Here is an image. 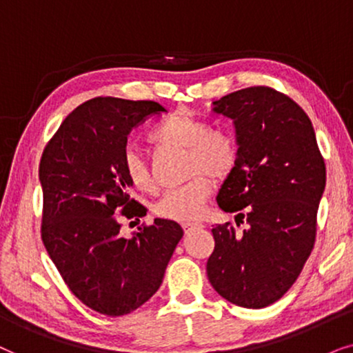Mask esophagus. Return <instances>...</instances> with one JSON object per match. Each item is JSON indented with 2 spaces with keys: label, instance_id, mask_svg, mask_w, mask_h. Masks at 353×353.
I'll list each match as a JSON object with an SVG mask.
<instances>
[{
  "label": "esophagus",
  "instance_id": "esophagus-1",
  "mask_svg": "<svg viewBox=\"0 0 353 353\" xmlns=\"http://www.w3.org/2000/svg\"><path fill=\"white\" fill-rule=\"evenodd\" d=\"M182 228H184L185 232H190V231H194V229H201L203 228V224L201 223H184L182 224Z\"/></svg>",
  "mask_w": 353,
  "mask_h": 353
}]
</instances>
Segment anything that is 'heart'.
I'll list each match as a JSON object with an SVG mask.
<instances>
[{"label": "heart", "instance_id": "b5f03b06", "mask_svg": "<svg viewBox=\"0 0 353 353\" xmlns=\"http://www.w3.org/2000/svg\"><path fill=\"white\" fill-rule=\"evenodd\" d=\"M148 139L157 145L187 150V174L194 176L179 187L164 192L153 206L159 218L189 223L199 219L213 192V181L228 179L236 171L239 147L231 135L211 130L208 122L187 114H172L159 122ZM122 172L135 189L153 190V179L142 154L128 148L122 154Z\"/></svg>", "mask_w": 353, "mask_h": 353}]
</instances>
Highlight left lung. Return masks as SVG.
<instances>
[{"mask_svg":"<svg viewBox=\"0 0 353 353\" xmlns=\"http://www.w3.org/2000/svg\"><path fill=\"white\" fill-rule=\"evenodd\" d=\"M234 122L239 163L218 194L231 223L211 229L214 250L206 274L221 297L243 308H265L297 281L316 237L326 166L312 121L288 95L248 87L213 101Z\"/></svg>","mask_w":353,"mask_h":353,"instance_id":"obj_1","label":"left lung"}]
</instances>
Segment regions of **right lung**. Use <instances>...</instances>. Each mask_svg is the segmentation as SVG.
I'll list each match as a JSON object with an SVG mask.
<instances>
[{
  "label": "right lung",
  "instance_id": "right-lung-1",
  "mask_svg": "<svg viewBox=\"0 0 353 353\" xmlns=\"http://www.w3.org/2000/svg\"><path fill=\"white\" fill-rule=\"evenodd\" d=\"M163 111L154 101L93 98L65 117L41 154V241L70 292L108 316L153 297L184 236L176 221L157 218L125 239L114 216L147 214L128 194L122 154L130 130Z\"/></svg>",
  "mask_w": 353,
  "mask_h": 353
}]
</instances>
